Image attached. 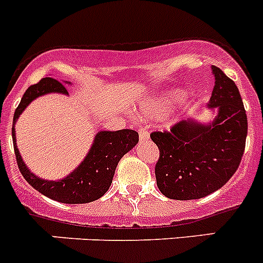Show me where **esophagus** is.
<instances>
[{
  "instance_id": "34e87169",
  "label": "esophagus",
  "mask_w": 263,
  "mask_h": 263,
  "mask_svg": "<svg viewBox=\"0 0 263 263\" xmlns=\"http://www.w3.org/2000/svg\"><path fill=\"white\" fill-rule=\"evenodd\" d=\"M139 141L141 142H147L148 139H150V133H148L146 129H139Z\"/></svg>"
}]
</instances>
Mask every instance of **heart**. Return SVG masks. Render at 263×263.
<instances>
[{"label":"heart","instance_id":"1","mask_svg":"<svg viewBox=\"0 0 263 263\" xmlns=\"http://www.w3.org/2000/svg\"><path fill=\"white\" fill-rule=\"evenodd\" d=\"M187 96V92L183 89H173L167 90L164 93H160L159 96L154 97L150 101L139 108L137 115L143 120H158L174 110L179 104L182 103L184 97ZM179 116H173L167 120V126H173L178 122Z\"/></svg>","mask_w":263,"mask_h":263}]
</instances>
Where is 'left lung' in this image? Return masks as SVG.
<instances>
[{"label":"left lung","instance_id":"left-lung-1","mask_svg":"<svg viewBox=\"0 0 263 263\" xmlns=\"http://www.w3.org/2000/svg\"><path fill=\"white\" fill-rule=\"evenodd\" d=\"M215 87L206 109L212 120L188 118L171 132H155L160 153L155 166L159 191L174 200H194L217 191L238 168L245 150L248 118L238 88L212 66Z\"/></svg>","mask_w":263,"mask_h":263}]
</instances>
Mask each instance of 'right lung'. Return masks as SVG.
Wrapping results in <instances>:
<instances>
[{
    "instance_id": "1",
    "label": "right lung",
    "mask_w": 263,
    "mask_h": 263,
    "mask_svg": "<svg viewBox=\"0 0 263 263\" xmlns=\"http://www.w3.org/2000/svg\"><path fill=\"white\" fill-rule=\"evenodd\" d=\"M67 84L72 85V83L63 80L58 81L52 78H43L38 84L27 88L14 113L13 127H11L14 152L23 178L42 195L64 204L90 203L100 199L108 191L120 159L138 143V133L136 130L124 129L117 132H110V130L97 132L84 159L68 175L58 180L42 179L35 174H32L31 170L26 166L25 160L21 157L17 138H15V124L23 110L34 100L46 95L60 93L69 96L67 88L64 87Z\"/></svg>"
}]
</instances>
